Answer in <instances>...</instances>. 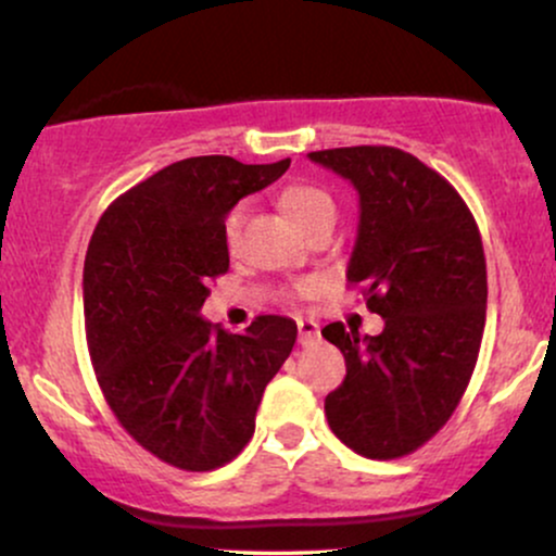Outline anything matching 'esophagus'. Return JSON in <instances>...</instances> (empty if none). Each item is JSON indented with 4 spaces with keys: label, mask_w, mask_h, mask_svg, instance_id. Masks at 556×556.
<instances>
[{
    "label": "esophagus",
    "mask_w": 556,
    "mask_h": 556,
    "mask_svg": "<svg viewBox=\"0 0 556 556\" xmlns=\"http://www.w3.org/2000/svg\"><path fill=\"white\" fill-rule=\"evenodd\" d=\"M298 334L300 344H314L318 340V324L311 318H298Z\"/></svg>",
    "instance_id": "1"
}]
</instances>
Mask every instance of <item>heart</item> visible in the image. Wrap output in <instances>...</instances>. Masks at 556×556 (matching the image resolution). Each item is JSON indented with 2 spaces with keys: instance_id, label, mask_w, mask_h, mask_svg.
I'll return each instance as SVG.
<instances>
[{
  "instance_id": "heart-1",
  "label": "heart",
  "mask_w": 556,
  "mask_h": 556,
  "mask_svg": "<svg viewBox=\"0 0 556 556\" xmlns=\"http://www.w3.org/2000/svg\"><path fill=\"white\" fill-rule=\"evenodd\" d=\"M285 212L298 222L300 229L305 232H316L321 227H334L337 222V203L327 190L318 188L314 182H292L287 185L279 195ZM248 206L245 203H235L229 208L225 222H222V238H225V245L229 251H235L240 242L242 225H245ZM316 292V282H300L295 287V298H311Z\"/></svg>"
}]
</instances>
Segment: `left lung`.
I'll use <instances>...</instances> for the list:
<instances>
[{"label":"left lung","instance_id":"obj_1","mask_svg":"<svg viewBox=\"0 0 556 556\" xmlns=\"http://www.w3.org/2000/svg\"><path fill=\"white\" fill-rule=\"evenodd\" d=\"M361 195L348 282L384 331L321 329L348 376L327 394L331 431L371 460L424 446L460 405L486 324V258L465 201L439 172L392 146L311 151Z\"/></svg>","mask_w":556,"mask_h":556}]
</instances>
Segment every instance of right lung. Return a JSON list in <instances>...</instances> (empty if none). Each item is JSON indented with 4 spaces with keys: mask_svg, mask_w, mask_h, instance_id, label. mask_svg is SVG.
<instances>
[{
    "mask_svg": "<svg viewBox=\"0 0 556 556\" xmlns=\"http://www.w3.org/2000/svg\"><path fill=\"white\" fill-rule=\"evenodd\" d=\"M287 167L182 159L112 201L88 242L83 316L96 381L119 426L172 468L235 460L292 353V318L256 316L245 334L201 318L208 282L229 269L227 212Z\"/></svg>",
    "mask_w": 556,
    "mask_h": 556,
    "instance_id": "right-lung-1",
    "label": "right lung"
}]
</instances>
